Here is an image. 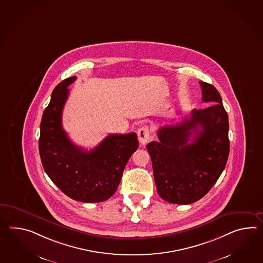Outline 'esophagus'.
Returning <instances> with one entry per match:
<instances>
[{"label": "esophagus", "instance_id": "obj_1", "mask_svg": "<svg viewBox=\"0 0 263 263\" xmlns=\"http://www.w3.org/2000/svg\"><path fill=\"white\" fill-rule=\"evenodd\" d=\"M150 130L148 126H142L138 130V138L140 141V146H145L150 140Z\"/></svg>", "mask_w": 263, "mask_h": 263}]
</instances>
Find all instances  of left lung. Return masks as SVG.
I'll return each mask as SVG.
<instances>
[{
  "label": "left lung",
  "instance_id": "1",
  "mask_svg": "<svg viewBox=\"0 0 263 263\" xmlns=\"http://www.w3.org/2000/svg\"><path fill=\"white\" fill-rule=\"evenodd\" d=\"M199 84L203 102L211 105L158 129V141L147 145L158 194L172 204H192L204 197L228 161L229 123L222 97L212 85Z\"/></svg>",
  "mask_w": 263,
  "mask_h": 263
}]
</instances>
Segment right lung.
<instances>
[{"instance_id":"1","label":"right lung","mask_w":263,"mask_h":263,"mask_svg":"<svg viewBox=\"0 0 263 263\" xmlns=\"http://www.w3.org/2000/svg\"><path fill=\"white\" fill-rule=\"evenodd\" d=\"M76 80L72 76L59 83L43 112L39 140L41 163L67 196L83 203H98L117 191L139 140L136 133L112 134L90 151L73 144L62 128V111L68 87Z\"/></svg>"}]
</instances>
